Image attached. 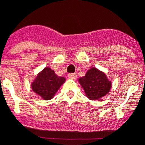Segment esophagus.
<instances>
[{
  "mask_svg": "<svg viewBox=\"0 0 145 145\" xmlns=\"http://www.w3.org/2000/svg\"><path fill=\"white\" fill-rule=\"evenodd\" d=\"M69 78L72 79H75L77 78V74L76 73H70L68 75Z\"/></svg>",
  "mask_w": 145,
  "mask_h": 145,
  "instance_id": "34e87169",
  "label": "esophagus"
}]
</instances>
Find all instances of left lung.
<instances>
[{"label":"left lung","instance_id":"left-lung-1","mask_svg":"<svg viewBox=\"0 0 145 145\" xmlns=\"http://www.w3.org/2000/svg\"><path fill=\"white\" fill-rule=\"evenodd\" d=\"M86 95L91 100H97L105 96L111 88V81L103 72L93 67L88 70L85 76L79 78Z\"/></svg>","mask_w":145,"mask_h":145}]
</instances>
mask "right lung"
Returning a JSON list of instances; mask_svg holds the SVG:
<instances>
[{
  "label": "right lung",
  "mask_w": 145,
  "mask_h": 145,
  "mask_svg": "<svg viewBox=\"0 0 145 145\" xmlns=\"http://www.w3.org/2000/svg\"><path fill=\"white\" fill-rule=\"evenodd\" d=\"M64 77L57 76L49 67H45L35 78L31 86L34 92L45 100L52 99L59 88L65 83Z\"/></svg>",
  "instance_id": "right-lung-1"
}]
</instances>
